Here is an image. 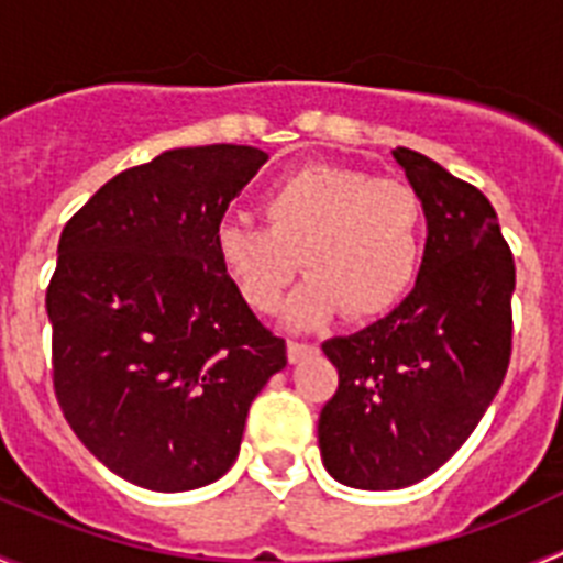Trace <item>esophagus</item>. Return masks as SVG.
Here are the masks:
<instances>
[{"instance_id":"34e87169","label":"esophagus","mask_w":563,"mask_h":563,"mask_svg":"<svg viewBox=\"0 0 563 563\" xmlns=\"http://www.w3.org/2000/svg\"><path fill=\"white\" fill-rule=\"evenodd\" d=\"M316 352V346L312 343H305V341H290L287 343V357H290V363H298L301 357L312 355Z\"/></svg>"}]
</instances>
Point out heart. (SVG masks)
<instances>
[{
	"label": "heart",
	"mask_w": 563,
	"mask_h": 563,
	"mask_svg": "<svg viewBox=\"0 0 563 563\" xmlns=\"http://www.w3.org/2000/svg\"><path fill=\"white\" fill-rule=\"evenodd\" d=\"M265 228L222 217L213 256L251 310L285 307L305 258L310 282L292 301L298 327L341 316L375 321L400 305L422 256V202L411 186L350 166L312 163L258 197Z\"/></svg>",
	"instance_id": "obj_1"
}]
</instances>
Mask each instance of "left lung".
I'll use <instances>...</instances> for the list:
<instances>
[{"mask_svg": "<svg viewBox=\"0 0 563 563\" xmlns=\"http://www.w3.org/2000/svg\"><path fill=\"white\" fill-rule=\"evenodd\" d=\"M429 239L415 290L391 316L324 352L338 389L318 417L338 482L397 490L456 454L499 391L514 352L516 265L485 194L431 157L397 148Z\"/></svg>", "mask_w": 563, "mask_h": 563, "instance_id": "obj_1", "label": "left lung"}]
</instances>
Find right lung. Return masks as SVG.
Listing matches in <instances>:
<instances>
[{
  "instance_id": "right-lung-1",
  "label": "right lung",
  "mask_w": 563,
  "mask_h": 563,
  "mask_svg": "<svg viewBox=\"0 0 563 563\" xmlns=\"http://www.w3.org/2000/svg\"><path fill=\"white\" fill-rule=\"evenodd\" d=\"M265 163L233 143L172 148L98 188L58 239L53 391L78 440L148 490L220 479L287 366L213 256V225Z\"/></svg>"
}]
</instances>
